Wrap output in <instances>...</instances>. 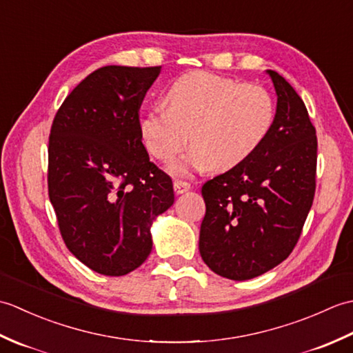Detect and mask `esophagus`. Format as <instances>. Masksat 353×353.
Here are the masks:
<instances>
[{
  "label": "esophagus",
  "mask_w": 353,
  "mask_h": 353,
  "mask_svg": "<svg viewBox=\"0 0 353 353\" xmlns=\"http://www.w3.org/2000/svg\"><path fill=\"white\" fill-rule=\"evenodd\" d=\"M191 190V183L185 181H174V191L176 194H183Z\"/></svg>",
  "instance_id": "1"
}]
</instances>
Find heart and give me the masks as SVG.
Listing matches in <instances>:
<instances>
[{
    "mask_svg": "<svg viewBox=\"0 0 353 353\" xmlns=\"http://www.w3.org/2000/svg\"><path fill=\"white\" fill-rule=\"evenodd\" d=\"M168 106L156 104L141 119L148 153L171 162L191 139L194 148L174 165L179 174L230 170L258 152L276 123V101L265 88L194 71L172 83Z\"/></svg>",
    "mask_w": 353,
    "mask_h": 353,
    "instance_id": "b5f03b06",
    "label": "heart"
}]
</instances>
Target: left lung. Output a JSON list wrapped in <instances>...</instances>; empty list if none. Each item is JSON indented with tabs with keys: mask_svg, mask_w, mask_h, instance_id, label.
I'll return each instance as SVG.
<instances>
[{
	"mask_svg": "<svg viewBox=\"0 0 353 353\" xmlns=\"http://www.w3.org/2000/svg\"><path fill=\"white\" fill-rule=\"evenodd\" d=\"M267 72L277 94L273 132L249 159L201 186V259L232 281L252 279L290 256L316 194V127L288 81Z\"/></svg>",
	"mask_w": 353,
	"mask_h": 353,
	"instance_id": "8db88e82",
	"label": "left lung"
}]
</instances>
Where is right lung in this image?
<instances>
[{"label":"right lung","mask_w":353,"mask_h":353,"mask_svg":"<svg viewBox=\"0 0 353 353\" xmlns=\"http://www.w3.org/2000/svg\"><path fill=\"white\" fill-rule=\"evenodd\" d=\"M161 66L95 70L66 97L48 139V196L63 243L104 276L152 252L150 224L174 203L171 177L142 144L139 108Z\"/></svg>","instance_id":"1"}]
</instances>
